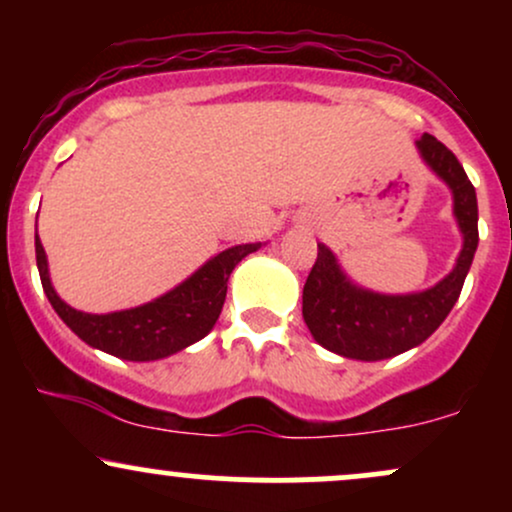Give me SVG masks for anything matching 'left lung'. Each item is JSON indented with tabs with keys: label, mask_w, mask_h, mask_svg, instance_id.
<instances>
[{
	"label": "left lung",
	"mask_w": 512,
	"mask_h": 512,
	"mask_svg": "<svg viewBox=\"0 0 512 512\" xmlns=\"http://www.w3.org/2000/svg\"><path fill=\"white\" fill-rule=\"evenodd\" d=\"M424 161L448 182L464 245L455 269L433 289L411 296L363 291L342 274L330 248L317 243V260L303 286V320L317 344L356 361H380L426 342L448 317L479 245L477 192L457 156L431 134L416 142Z\"/></svg>",
	"instance_id": "obj_1"
}]
</instances>
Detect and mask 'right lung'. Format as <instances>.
Returning a JSON list of instances; mask_svg holds the SVG:
<instances>
[{
  "label": "right lung",
  "instance_id": "right-lung-1",
  "mask_svg": "<svg viewBox=\"0 0 512 512\" xmlns=\"http://www.w3.org/2000/svg\"><path fill=\"white\" fill-rule=\"evenodd\" d=\"M257 248L260 245L250 243L223 250L166 296L139 308L108 315L81 313L57 296L50 284L43 243L38 238H35V260H38L45 296L76 337L84 339L93 349L125 361H156L207 337L226 301L228 276L243 257Z\"/></svg>",
  "mask_w": 512,
  "mask_h": 512
}]
</instances>
